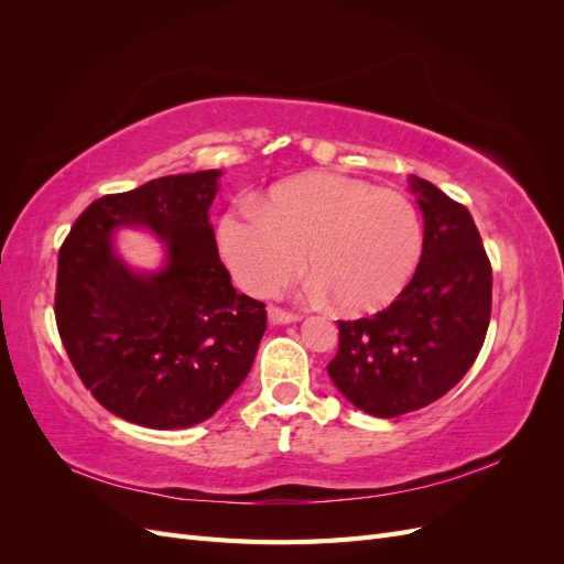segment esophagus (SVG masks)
Here are the masks:
<instances>
[{"mask_svg":"<svg viewBox=\"0 0 564 564\" xmlns=\"http://www.w3.org/2000/svg\"><path fill=\"white\" fill-rule=\"evenodd\" d=\"M268 319H270L272 324H294V322H299L301 317L294 315V313H286V311H282V308H275V305H270V308H268Z\"/></svg>","mask_w":564,"mask_h":564,"instance_id":"esophagus-1","label":"esophagus"}]
</instances>
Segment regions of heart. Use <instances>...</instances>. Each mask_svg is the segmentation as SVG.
Masks as SVG:
<instances>
[{"label": "heart", "mask_w": 564, "mask_h": 564, "mask_svg": "<svg viewBox=\"0 0 564 564\" xmlns=\"http://www.w3.org/2000/svg\"><path fill=\"white\" fill-rule=\"evenodd\" d=\"M232 280L256 296L275 294L303 265L311 292L350 315L377 313L412 280L421 220L395 191L338 174L289 178L228 209L216 228Z\"/></svg>", "instance_id": "heart-1"}]
</instances>
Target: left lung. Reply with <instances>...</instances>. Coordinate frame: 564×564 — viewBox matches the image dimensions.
Wrapping results in <instances>:
<instances>
[{
  "mask_svg": "<svg viewBox=\"0 0 564 564\" xmlns=\"http://www.w3.org/2000/svg\"><path fill=\"white\" fill-rule=\"evenodd\" d=\"M423 214L412 282L386 311L338 322L334 386L362 412L392 419L449 392L480 352L491 315V265L464 204L409 176Z\"/></svg>",
  "mask_w": 564,
  "mask_h": 564,
  "instance_id": "8db88e82",
  "label": "left lung"
}]
</instances>
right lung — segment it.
Returning a JSON list of instances; mask_svg holds the SVG:
<instances>
[{
	"label": "right lung",
	"mask_w": 564,
	"mask_h": 564,
	"mask_svg": "<svg viewBox=\"0 0 564 564\" xmlns=\"http://www.w3.org/2000/svg\"><path fill=\"white\" fill-rule=\"evenodd\" d=\"M224 172L162 176L91 202L58 253L56 322L82 383L115 416L174 431L207 421L240 388L265 305L237 294L209 209ZM122 229L165 245L158 269L116 253Z\"/></svg>",
	"instance_id": "obj_1"
}]
</instances>
